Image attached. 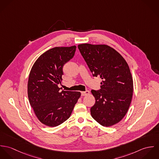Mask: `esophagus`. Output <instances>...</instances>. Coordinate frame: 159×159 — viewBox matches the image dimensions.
<instances>
[{
    "label": "esophagus",
    "instance_id": "obj_1",
    "mask_svg": "<svg viewBox=\"0 0 159 159\" xmlns=\"http://www.w3.org/2000/svg\"><path fill=\"white\" fill-rule=\"evenodd\" d=\"M81 96H85V95H88L89 93V91H83V92H81Z\"/></svg>",
    "mask_w": 159,
    "mask_h": 159
}]
</instances>
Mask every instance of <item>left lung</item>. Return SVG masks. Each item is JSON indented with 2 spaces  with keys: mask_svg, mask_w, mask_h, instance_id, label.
I'll list each match as a JSON object with an SVG mask.
<instances>
[{
  "mask_svg": "<svg viewBox=\"0 0 159 159\" xmlns=\"http://www.w3.org/2000/svg\"><path fill=\"white\" fill-rule=\"evenodd\" d=\"M78 48L93 76L102 79L100 89L91 91L95 98L91 116L103 126L114 125L125 116L132 101L134 84L129 67L109 46L84 43Z\"/></svg>",
  "mask_w": 159,
  "mask_h": 159,
  "instance_id": "obj_1",
  "label": "left lung"
}]
</instances>
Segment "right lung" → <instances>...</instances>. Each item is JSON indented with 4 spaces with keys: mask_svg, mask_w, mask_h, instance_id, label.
<instances>
[{
    "mask_svg": "<svg viewBox=\"0 0 159 159\" xmlns=\"http://www.w3.org/2000/svg\"><path fill=\"white\" fill-rule=\"evenodd\" d=\"M76 46L55 47L42 54L30 70L27 93L29 103L39 120L56 127L70 117L81 96L80 92L61 91L63 67L75 55Z\"/></svg>",
    "mask_w": 159,
    "mask_h": 159,
    "instance_id": "obj_1",
    "label": "right lung"
}]
</instances>
